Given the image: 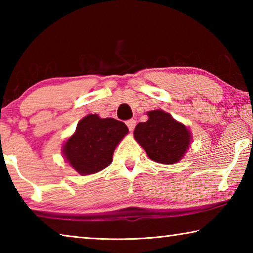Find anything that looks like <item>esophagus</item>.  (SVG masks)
Listing matches in <instances>:
<instances>
[{"instance_id": "obj_1", "label": "esophagus", "mask_w": 253, "mask_h": 253, "mask_svg": "<svg viewBox=\"0 0 253 253\" xmlns=\"http://www.w3.org/2000/svg\"><path fill=\"white\" fill-rule=\"evenodd\" d=\"M126 125L128 127V129L132 131V130H134L135 126H136V121H135V119H129V121L126 122Z\"/></svg>"}]
</instances>
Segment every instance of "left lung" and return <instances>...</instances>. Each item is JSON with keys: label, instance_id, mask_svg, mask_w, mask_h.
<instances>
[{"label": "left lung", "instance_id": "1", "mask_svg": "<svg viewBox=\"0 0 253 253\" xmlns=\"http://www.w3.org/2000/svg\"><path fill=\"white\" fill-rule=\"evenodd\" d=\"M147 115L148 121L136 126L135 139L151 160L162 164L178 162L190 145V131L163 110L148 111Z\"/></svg>", "mask_w": 253, "mask_h": 253}]
</instances>
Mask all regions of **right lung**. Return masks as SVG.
I'll use <instances>...</instances> for the list:
<instances>
[{
	"mask_svg": "<svg viewBox=\"0 0 253 253\" xmlns=\"http://www.w3.org/2000/svg\"><path fill=\"white\" fill-rule=\"evenodd\" d=\"M127 132L128 128L123 122L88 115L78 123L76 132L67 140L63 155L80 174L99 172L113 162L115 148Z\"/></svg>",
	"mask_w": 253,
	"mask_h": 253,
	"instance_id": "add662e5",
	"label": "right lung"
}]
</instances>
